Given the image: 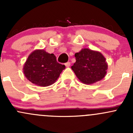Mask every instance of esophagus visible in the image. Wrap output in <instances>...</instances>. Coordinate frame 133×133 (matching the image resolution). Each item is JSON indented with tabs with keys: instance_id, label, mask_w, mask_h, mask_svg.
<instances>
[{
	"instance_id": "esophagus-1",
	"label": "esophagus",
	"mask_w": 133,
	"mask_h": 133,
	"mask_svg": "<svg viewBox=\"0 0 133 133\" xmlns=\"http://www.w3.org/2000/svg\"><path fill=\"white\" fill-rule=\"evenodd\" d=\"M70 65H71V63L69 62H66L65 64V65L67 67V68H68V67L70 66Z\"/></svg>"
}]
</instances>
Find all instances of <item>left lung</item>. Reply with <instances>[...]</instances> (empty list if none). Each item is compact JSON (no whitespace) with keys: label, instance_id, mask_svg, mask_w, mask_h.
Segmentation results:
<instances>
[{"label":"left lung","instance_id":"1","mask_svg":"<svg viewBox=\"0 0 133 133\" xmlns=\"http://www.w3.org/2000/svg\"><path fill=\"white\" fill-rule=\"evenodd\" d=\"M75 57L76 62L72 65L71 69L84 84H94L104 78L106 75L108 63L100 52L84 48L75 53Z\"/></svg>","mask_w":133,"mask_h":133}]
</instances>
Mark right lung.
I'll list each match as a JSON object with an SVG mask.
<instances>
[{
	"instance_id": "1",
	"label": "right lung",
	"mask_w": 133,
	"mask_h": 133,
	"mask_svg": "<svg viewBox=\"0 0 133 133\" xmlns=\"http://www.w3.org/2000/svg\"><path fill=\"white\" fill-rule=\"evenodd\" d=\"M65 68V65L57 62L54 54L47 53L44 49H37L29 55L23 71L31 82L46 87L54 84Z\"/></svg>"
}]
</instances>
